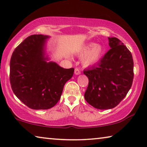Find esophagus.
Returning <instances> with one entry per match:
<instances>
[{"mask_svg":"<svg viewBox=\"0 0 147 147\" xmlns=\"http://www.w3.org/2000/svg\"><path fill=\"white\" fill-rule=\"evenodd\" d=\"M80 73H81V71H80V69L77 68V67H76L75 69H74V74L77 75V74H80Z\"/></svg>","mask_w":147,"mask_h":147,"instance_id":"34e87169","label":"esophagus"}]
</instances>
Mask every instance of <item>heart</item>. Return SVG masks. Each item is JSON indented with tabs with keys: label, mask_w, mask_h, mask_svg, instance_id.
Returning a JSON list of instances; mask_svg holds the SVG:
<instances>
[{
	"label": "heart",
	"mask_w": 147,
	"mask_h": 147,
	"mask_svg": "<svg viewBox=\"0 0 147 147\" xmlns=\"http://www.w3.org/2000/svg\"><path fill=\"white\" fill-rule=\"evenodd\" d=\"M103 53V48L100 45H95L94 43L88 44L81 49L79 55H84L83 64L85 66H90L99 61Z\"/></svg>",
	"instance_id": "b5f03b06"
}]
</instances>
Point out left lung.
<instances>
[{"mask_svg":"<svg viewBox=\"0 0 147 147\" xmlns=\"http://www.w3.org/2000/svg\"><path fill=\"white\" fill-rule=\"evenodd\" d=\"M108 38L110 50L96 66L84 71L89 79L85 99L98 109L117 106L131 88L134 76L131 53L118 38Z\"/></svg>","mask_w":147,"mask_h":147,"instance_id":"8db88e82","label":"left lung"}]
</instances>
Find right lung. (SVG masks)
<instances>
[{"label": "right lung", "mask_w": 147, "mask_h": 147, "mask_svg": "<svg viewBox=\"0 0 147 147\" xmlns=\"http://www.w3.org/2000/svg\"><path fill=\"white\" fill-rule=\"evenodd\" d=\"M48 38L42 34L28 36L15 48L10 63L13 92L25 105L35 110L49 109L57 104L74 71L45 61L44 46Z\"/></svg>", "instance_id": "1"}]
</instances>
